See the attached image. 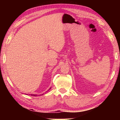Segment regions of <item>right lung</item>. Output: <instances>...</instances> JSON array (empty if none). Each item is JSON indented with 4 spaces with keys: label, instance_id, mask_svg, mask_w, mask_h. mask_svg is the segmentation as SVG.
Masks as SVG:
<instances>
[{
    "label": "right lung",
    "instance_id": "1",
    "mask_svg": "<svg viewBox=\"0 0 120 120\" xmlns=\"http://www.w3.org/2000/svg\"><path fill=\"white\" fill-rule=\"evenodd\" d=\"M51 88H50V89H49V90H50L51 89ZM41 95H43V94H41ZM31 96H37V94H31Z\"/></svg>",
    "mask_w": 120,
    "mask_h": 120
}]
</instances>
